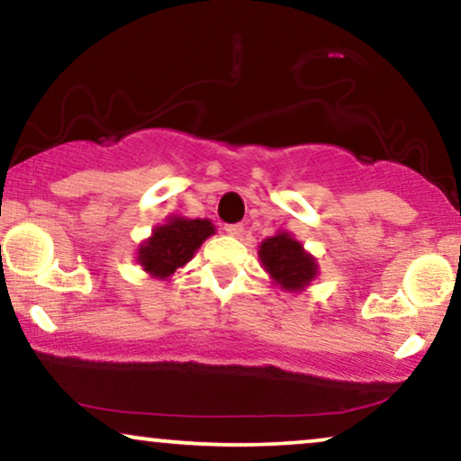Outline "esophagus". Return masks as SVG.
Returning <instances> with one entry per match:
<instances>
[{
  "label": "esophagus",
  "instance_id": "1",
  "mask_svg": "<svg viewBox=\"0 0 461 461\" xmlns=\"http://www.w3.org/2000/svg\"><path fill=\"white\" fill-rule=\"evenodd\" d=\"M224 230L229 232V235H232V237H241V232H243V224H226V226H224Z\"/></svg>",
  "mask_w": 461,
  "mask_h": 461
}]
</instances>
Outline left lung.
Listing matches in <instances>:
<instances>
[{
	"instance_id": "obj_1",
	"label": "left lung",
	"mask_w": 461,
	"mask_h": 461,
	"mask_svg": "<svg viewBox=\"0 0 461 461\" xmlns=\"http://www.w3.org/2000/svg\"><path fill=\"white\" fill-rule=\"evenodd\" d=\"M260 260L267 273L285 290H301L318 273V265L304 254L303 245L288 232L268 237L260 245Z\"/></svg>"
}]
</instances>
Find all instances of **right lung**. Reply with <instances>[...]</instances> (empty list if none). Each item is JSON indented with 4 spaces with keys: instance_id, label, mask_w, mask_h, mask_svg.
I'll list each match as a JSON object with an SVG mask.
<instances>
[{
    "instance_id": "obj_1",
    "label": "right lung",
    "mask_w": 461,
    "mask_h": 461,
    "mask_svg": "<svg viewBox=\"0 0 461 461\" xmlns=\"http://www.w3.org/2000/svg\"><path fill=\"white\" fill-rule=\"evenodd\" d=\"M213 235L209 220L171 218L158 226L152 237L140 248V265L154 277H169L177 267H184L193 258L201 243Z\"/></svg>"
}]
</instances>
